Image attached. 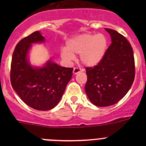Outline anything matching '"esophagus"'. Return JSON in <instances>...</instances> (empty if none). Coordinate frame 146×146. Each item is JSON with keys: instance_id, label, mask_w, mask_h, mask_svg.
Wrapping results in <instances>:
<instances>
[{"instance_id": "1", "label": "esophagus", "mask_w": 146, "mask_h": 146, "mask_svg": "<svg viewBox=\"0 0 146 146\" xmlns=\"http://www.w3.org/2000/svg\"><path fill=\"white\" fill-rule=\"evenodd\" d=\"M80 72H81L80 69H79L78 67H74V69H73V73H74V74H78V73Z\"/></svg>"}]
</instances>
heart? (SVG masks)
<instances>
[{
  "label": "heart",
  "mask_w": 146,
  "mask_h": 146,
  "mask_svg": "<svg viewBox=\"0 0 146 146\" xmlns=\"http://www.w3.org/2000/svg\"><path fill=\"white\" fill-rule=\"evenodd\" d=\"M108 39L102 33H85L71 38L67 42L66 49L61 50V57L67 61L74 58V55L80 54L82 64L94 66L104 58L108 49Z\"/></svg>",
  "instance_id": "1"
}]
</instances>
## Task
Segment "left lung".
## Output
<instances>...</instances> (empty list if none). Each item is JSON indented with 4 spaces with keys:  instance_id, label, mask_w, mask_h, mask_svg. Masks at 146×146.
<instances>
[{
    "instance_id": "1",
    "label": "left lung",
    "mask_w": 146,
    "mask_h": 146,
    "mask_svg": "<svg viewBox=\"0 0 146 146\" xmlns=\"http://www.w3.org/2000/svg\"><path fill=\"white\" fill-rule=\"evenodd\" d=\"M112 43L102 60L86 67L85 91L89 100L98 107L113 105L127 94L135 76L133 50L129 42L116 31L105 28Z\"/></svg>"
}]
</instances>
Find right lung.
I'll return each instance as SVG.
<instances>
[{
  "instance_id": "1",
  "label": "right lung",
  "mask_w": 146,
  "mask_h": 146,
  "mask_svg": "<svg viewBox=\"0 0 146 146\" xmlns=\"http://www.w3.org/2000/svg\"><path fill=\"white\" fill-rule=\"evenodd\" d=\"M44 41L41 33L35 31L18 42L12 55L10 79L12 88L25 104L45 111L60 102L73 69L60 66L50 60L43 67L31 66L27 57L31 44Z\"/></svg>"
}]
</instances>
